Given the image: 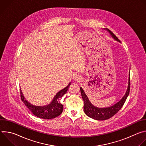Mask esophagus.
I'll return each instance as SVG.
<instances>
[{"instance_id":"34e87169","label":"esophagus","mask_w":146,"mask_h":146,"mask_svg":"<svg viewBox=\"0 0 146 146\" xmlns=\"http://www.w3.org/2000/svg\"><path fill=\"white\" fill-rule=\"evenodd\" d=\"M73 78H74V80L75 81H77L80 80V78L79 76H78V75H77V74H76V75H74Z\"/></svg>"}]
</instances>
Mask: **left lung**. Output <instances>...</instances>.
<instances>
[{
	"mask_svg": "<svg viewBox=\"0 0 146 146\" xmlns=\"http://www.w3.org/2000/svg\"><path fill=\"white\" fill-rule=\"evenodd\" d=\"M106 29L110 33V35L115 40L118 41V42H120L119 40L116 37L115 35H114V34L111 31L107 28ZM80 91L82 98L83 100H84V111L85 114L87 116L94 119L99 121L109 119L114 116L117 113H118V111L122 108L124 103L126 101L127 97L129 95L130 91V73L128 79V88L125 94L124 95V96L119 102H118L115 105L110 107L105 108H99L94 106L90 102L88 98L84 92V91L82 90L81 87H80Z\"/></svg>",
	"mask_w": 146,
	"mask_h": 146,
	"instance_id": "8db88e82",
	"label": "left lung"
}]
</instances>
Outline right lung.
Here are the masks:
<instances>
[{
  "label": "right lung",
  "instance_id": "add662e5",
  "mask_svg": "<svg viewBox=\"0 0 146 146\" xmlns=\"http://www.w3.org/2000/svg\"><path fill=\"white\" fill-rule=\"evenodd\" d=\"M70 85V82L68 86L65 88L59 91L53 98L52 102L48 105L44 106H37L32 105L31 103L28 102L24 98L21 90H20L21 99L25 104L28 109L34 114L35 116L42 119H52L59 116L63 111L64 106L59 102L60 99L64 95L68 90L69 87Z\"/></svg>",
  "mask_w": 146,
  "mask_h": 146
}]
</instances>
